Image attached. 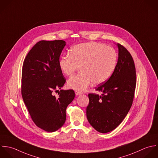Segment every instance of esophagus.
<instances>
[{
  "instance_id": "esophagus-1",
  "label": "esophagus",
  "mask_w": 158,
  "mask_h": 158,
  "mask_svg": "<svg viewBox=\"0 0 158 158\" xmlns=\"http://www.w3.org/2000/svg\"><path fill=\"white\" fill-rule=\"evenodd\" d=\"M75 94H76V95H80L82 94V92H81L80 91H78V90H76L75 91Z\"/></svg>"
}]
</instances>
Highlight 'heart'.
<instances>
[{"mask_svg": "<svg viewBox=\"0 0 158 158\" xmlns=\"http://www.w3.org/2000/svg\"><path fill=\"white\" fill-rule=\"evenodd\" d=\"M118 61L116 51L104 44L82 43L74 46L70 52L63 55L59 62L61 71L72 76L81 66V72L71 77L68 86L82 91L92 82L100 84L106 81L114 73Z\"/></svg>", "mask_w": 158, "mask_h": 158, "instance_id": "b5f03b06", "label": "heart"}]
</instances>
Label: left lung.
Returning a JSON list of instances; mask_svg holds the SVG:
<instances>
[{
  "label": "left lung",
  "instance_id": "1",
  "mask_svg": "<svg viewBox=\"0 0 158 158\" xmlns=\"http://www.w3.org/2000/svg\"><path fill=\"white\" fill-rule=\"evenodd\" d=\"M119 56L117 66L105 83L96 90L102 95L89 94L86 113L90 124L100 133L115 129L129 111L136 87V71L131 54L118 44Z\"/></svg>",
  "mask_w": 158,
  "mask_h": 158
}]
</instances>
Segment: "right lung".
<instances>
[{"label": "right lung", "instance_id": "add662e5", "mask_svg": "<svg viewBox=\"0 0 158 158\" xmlns=\"http://www.w3.org/2000/svg\"><path fill=\"white\" fill-rule=\"evenodd\" d=\"M63 40H40L26 55L23 64L21 95L35 124L47 132H55L64 124L66 110L75 97L73 90H60L66 79L60 69Z\"/></svg>", "mask_w": 158, "mask_h": 158}]
</instances>
